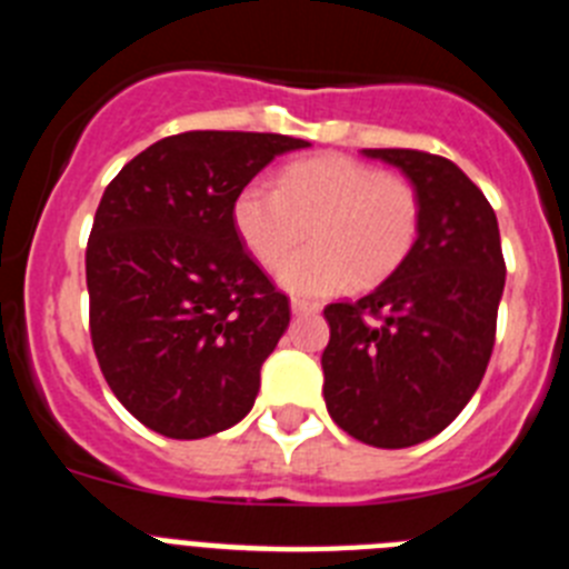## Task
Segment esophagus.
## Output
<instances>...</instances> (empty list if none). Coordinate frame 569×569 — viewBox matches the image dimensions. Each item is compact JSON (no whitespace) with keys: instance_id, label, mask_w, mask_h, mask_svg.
<instances>
[{"instance_id":"esophagus-1","label":"esophagus","mask_w":569,"mask_h":569,"mask_svg":"<svg viewBox=\"0 0 569 569\" xmlns=\"http://www.w3.org/2000/svg\"><path fill=\"white\" fill-rule=\"evenodd\" d=\"M290 310H293L296 316H308V313H319V305H316V301L293 299V301H290Z\"/></svg>"}]
</instances>
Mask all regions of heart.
<instances>
[{"label": "heart", "instance_id": "b5f03b06", "mask_svg": "<svg viewBox=\"0 0 569 569\" xmlns=\"http://www.w3.org/2000/svg\"><path fill=\"white\" fill-rule=\"evenodd\" d=\"M233 228L261 268H279L311 230L315 248L279 270L296 296H333L399 270L421 233L413 182L353 156L328 153L288 164L276 190L250 182L233 199Z\"/></svg>", "mask_w": 569, "mask_h": 569}]
</instances>
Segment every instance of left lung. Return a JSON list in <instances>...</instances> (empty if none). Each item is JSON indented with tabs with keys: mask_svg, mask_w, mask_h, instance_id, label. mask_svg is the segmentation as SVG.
<instances>
[{
	"mask_svg": "<svg viewBox=\"0 0 569 569\" xmlns=\"http://www.w3.org/2000/svg\"><path fill=\"white\" fill-rule=\"evenodd\" d=\"M365 153L416 184L421 233L379 288L325 308V401L347 436L401 450L441 433L479 390L507 268L490 202L450 159L410 148Z\"/></svg>",
	"mask_w": 569,
	"mask_h": 569,
	"instance_id": "obj_1",
	"label": "left lung"
}]
</instances>
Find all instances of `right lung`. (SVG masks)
I'll return each mask as SVG.
<instances>
[{"label": "right lung", "instance_id": "right-lung-1", "mask_svg": "<svg viewBox=\"0 0 569 569\" xmlns=\"http://www.w3.org/2000/svg\"><path fill=\"white\" fill-rule=\"evenodd\" d=\"M305 139L188 130L133 156L104 188L88 250L90 341L130 416L204 439L250 413L290 299L241 248L233 199Z\"/></svg>", "mask_w": 569, "mask_h": 569}]
</instances>
